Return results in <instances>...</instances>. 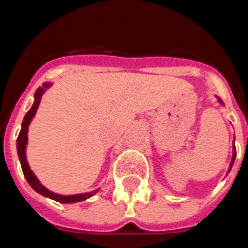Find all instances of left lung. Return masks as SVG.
Masks as SVG:
<instances>
[{"mask_svg":"<svg viewBox=\"0 0 248 248\" xmlns=\"http://www.w3.org/2000/svg\"><path fill=\"white\" fill-rule=\"evenodd\" d=\"M220 100V99H219ZM221 101V100H220ZM234 161H235V147H234V153H233V157H232V162H231V166H229V171H231V169H232V166H233V163H234Z\"/></svg>","mask_w":248,"mask_h":248,"instance_id":"left-lung-1","label":"left lung"}]
</instances>
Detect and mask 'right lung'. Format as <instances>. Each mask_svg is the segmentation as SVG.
I'll use <instances>...</instances> for the list:
<instances>
[{"mask_svg": "<svg viewBox=\"0 0 248 248\" xmlns=\"http://www.w3.org/2000/svg\"><path fill=\"white\" fill-rule=\"evenodd\" d=\"M51 86V83H44L42 87H38L34 93V103H33L32 108L29 109L27 114H25L24 120H23V124H21V130L20 134L17 136L16 145H17V155H19V159H20L21 163V170H23V173H24L25 179L28 181V184L32 186L37 193H40L42 196L48 197L51 200H55L56 202H60V203H75V202H79V201H85L87 198H90L91 196H93L95 193H97V190H93V192L90 193H82V194H75V196H62V194H56L54 192H50L48 189H46L44 185L41 184L38 179L36 177V175L33 173V171L29 169L28 162H27V157H25V147H27V140H28V136H27V132H28V126L31 124V121L36 114L37 109H38V105L41 103V96L46 89H48Z\"/></svg>", "mask_w": 248, "mask_h": 248, "instance_id": "add662e5", "label": "right lung"}]
</instances>
